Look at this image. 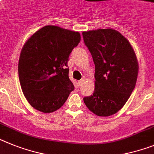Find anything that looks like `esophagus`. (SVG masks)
I'll return each mask as SVG.
<instances>
[{"mask_svg": "<svg viewBox=\"0 0 154 154\" xmlns=\"http://www.w3.org/2000/svg\"><path fill=\"white\" fill-rule=\"evenodd\" d=\"M83 83H84V79H81L79 81V85L80 86H82V85H83Z\"/></svg>", "mask_w": 154, "mask_h": 154, "instance_id": "34e87169", "label": "esophagus"}]
</instances>
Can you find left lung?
Here are the masks:
<instances>
[{
    "mask_svg": "<svg viewBox=\"0 0 154 154\" xmlns=\"http://www.w3.org/2000/svg\"><path fill=\"white\" fill-rule=\"evenodd\" d=\"M95 64V89L83 98L97 116L115 115L123 107L136 86L139 64L129 41L117 30L100 29L82 32Z\"/></svg>",
    "mask_w": 154,
    "mask_h": 154,
    "instance_id": "1",
    "label": "left lung"
}]
</instances>
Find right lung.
<instances>
[{
	"mask_svg": "<svg viewBox=\"0 0 154 154\" xmlns=\"http://www.w3.org/2000/svg\"><path fill=\"white\" fill-rule=\"evenodd\" d=\"M80 40L79 32L46 26L25 43L18 61V77L25 97L33 108L54 112L74 90L68 62Z\"/></svg>",
	"mask_w": 154,
	"mask_h": 154,
	"instance_id": "right-lung-1",
	"label": "right lung"
}]
</instances>
